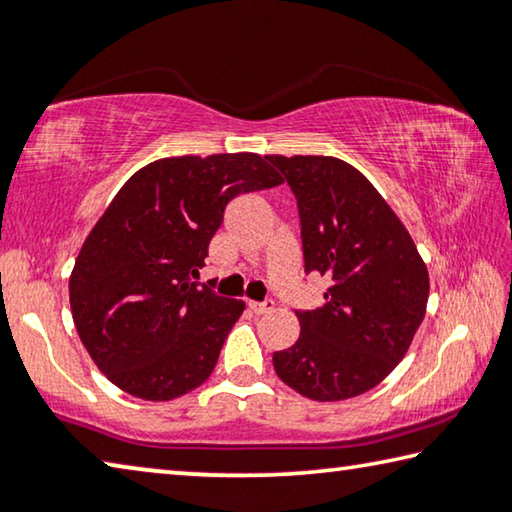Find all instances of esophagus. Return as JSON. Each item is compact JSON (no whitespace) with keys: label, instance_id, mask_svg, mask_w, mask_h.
Masks as SVG:
<instances>
[{"label":"esophagus","instance_id":"obj_1","mask_svg":"<svg viewBox=\"0 0 512 512\" xmlns=\"http://www.w3.org/2000/svg\"><path fill=\"white\" fill-rule=\"evenodd\" d=\"M275 302L273 300H264V302H248V307L253 314H266V311L273 309Z\"/></svg>","mask_w":512,"mask_h":512}]
</instances>
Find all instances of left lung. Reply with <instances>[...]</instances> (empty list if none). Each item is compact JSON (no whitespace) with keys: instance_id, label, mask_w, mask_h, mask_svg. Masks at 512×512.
<instances>
[{"instance_id":"1","label":"left lung","mask_w":512,"mask_h":512,"mask_svg":"<svg viewBox=\"0 0 512 512\" xmlns=\"http://www.w3.org/2000/svg\"><path fill=\"white\" fill-rule=\"evenodd\" d=\"M298 198L305 271L325 305L296 311L298 341L273 354L284 384L341 402L391 375L427 311L429 271L409 230L359 169L329 155H268Z\"/></svg>"}]
</instances>
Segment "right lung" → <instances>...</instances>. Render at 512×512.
I'll use <instances>...</instances> for the list:
<instances>
[{
	"instance_id": "1",
	"label": "right lung",
	"mask_w": 512,
	"mask_h": 512,
	"mask_svg": "<svg viewBox=\"0 0 512 512\" xmlns=\"http://www.w3.org/2000/svg\"><path fill=\"white\" fill-rule=\"evenodd\" d=\"M282 183L257 153L176 155L126 180L69 275L76 332L112 384L169 402L212 375L246 305L198 289L192 275L205 264L225 205Z\"/></svg>"
}]
</instances>
